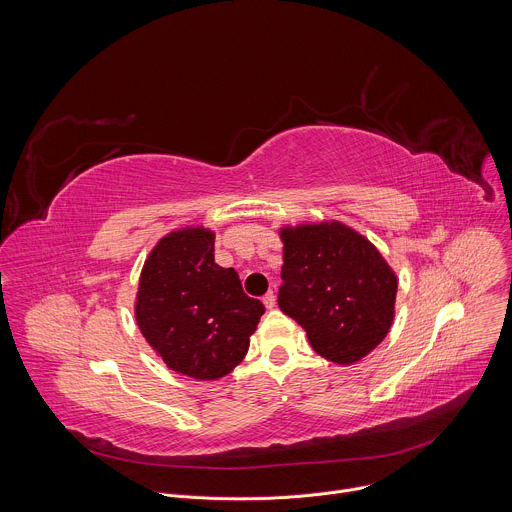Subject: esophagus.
I'll list each match as a JSON object with an SVG mask.
<instances>
[{
    "instance_id": "obj_1",
    "label": "esophagus",
    "mask_w": 512,
    "mask_h": 512,
    "mask_svg": "<svg viewBox=\"0 0 512 512\" xmlns=\"http://www.w3.org/2000/svg\"><path fill=\"white\" fill-rule=\"evenodd\" d=\"M263 304H265V308H269V310L275 308V291H273V289H269L267 294L263 296Z\"/></svg>"
}]
</instances>
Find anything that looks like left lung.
I'll return each instance as SVG.
<instances>
[{
  "label": "left lung",
  "mask_w": 512,
  "mask_h": 512,
  "mask_svg": "<svg viewBox=\"0 0 512 512\" xmlns=\"http://www.w3.org/2000/svg\"><path fill=\"white\" fill-rule=\"evenodd\" d=\"M277 304L308 334L312 348L338 364L367 356L387 336L397 277L362 235L340 223L283 229Z\"/></svg>",
  "instance_id": "left-lung-1"
}]
</instances>
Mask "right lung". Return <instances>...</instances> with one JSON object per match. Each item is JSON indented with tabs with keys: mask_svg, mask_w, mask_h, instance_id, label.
I'll use <instances>...</instances> for the list:
<instances>
[{
	"mask_svg": "<svg viewBox=\"0 0 512 512\" xmlns=\"http://www.w3.org/2000/svg\"><path fill=\"white\" fill-rule=\"evenodd\" d=\"M263 312L243 291L239 273L214 263V235L206 229L170 233L143 265L135 318L176 373L198 381L231 373Z\"/></svg>",
	"mask_w": 512,
	"mask_h": 512,
	"instance_id": "obj_1",
	"label": "right lung"
}]
</instances>
